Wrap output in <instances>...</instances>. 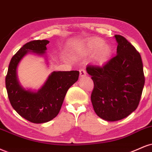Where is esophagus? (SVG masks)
I'll return each mask as SVG.
<instances>
[{"instance_id":"1","label":"esophagus","mask_w":152,"mask_h":152,"mask_svg":"<svg viewBox=\"0 0 152 152\" xmlns=\"http://www.w3.org/2000/svg\"><path fill=\"white\" fill-rule=\"evenodd\" d=\"M79 72H80V76L81 77H83V76H86L87 73H86V71L84 69H79Z\"/></svg>"}]
</instances>
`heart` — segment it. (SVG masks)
Returning a JSON list of instances; mask_svg holds the SVG:
<instances>
[{"instance_id":"obj_1","label":"heart","mask_w":152,"mask_h":152,"mask_svg":"<svg viewBox=\"0 0 152 152\" xmlns=\"http://www.w3.org/2000/svg\"><path fill=\"white\" fill-rule=\"evenodd\" d=\"M96 52L95 58L98 63H103L108 59L111 54V49L107 45H103L102 40L96 39L91 41L87 46L78 50L80 55H87Z\"/></svg>"}]
</instances>
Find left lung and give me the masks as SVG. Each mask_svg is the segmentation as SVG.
Segmentation results:
<instances>
[{
  "mask_svg": "<svg viewBox=\"0 0 152 152\" xmlns=\"http://www.w3.org/2000/svg\"><path fill=\"white\" fill-rule=\"evenodd\" d=\"M117 54L103 66L88 65L94 87L91 99L97 115L107 121L122 120L140 103L145 81L140 54L124 37L115 35Z\"/></svg>",
  "mask_w": 152,
  "mask_h": 152,
  "instance_id": "8db88e82",
  "label": "left lung"
}]
</instances>
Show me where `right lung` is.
Masks as SVG:
<instances>
[{
  "label": "right lung",
  "instance_id": "right-lung-1",
  "mask_svg": "<svg viewBox=\"0 0 152 152\" xmlns=\"http://www.w3.org/2000/svg\"><path fill=\"white\" fill-rule=\"evenodd\" d=\"M48 40H32L24 45L12 56L5 77L8 96L12 107L20 115L33 123L52 120L61 109L67 91L78 81L79 71H54L37 92L25 90L17 77L19 62L27 52L43 55Z\"/></svg>",
  "mask_w": 152,
  "mask_h": 152
}]
</instances>
